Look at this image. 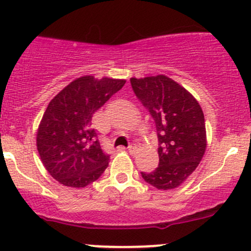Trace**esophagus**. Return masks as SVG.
Returning a JSON list of instances; mask_svg holds the SVG:
<instances>
[{"label": "esophagus", "mask_w": 251, "mask_h": 251, "mask_svg": "<svg viewBox=\"0 0 251 251\" xmlns=\"http://www.w3.org/2000/svg\"><path fill=\"white\" fill-rule=\"evenodd\" d=\"M126 150H128L130 153H134L136 151V146H133V145H130V146L126 148Z\"/></svg>", "instance_id": "esophagus-1"}]
</instances>
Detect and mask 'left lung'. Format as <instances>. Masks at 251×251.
<instances>
[{
    "label": "left lung",
    "instance_id": "obj_1",
    "mask_svg": "<svg viewBox=\"0 0 251 251\" xmlns=\"http://www.w3.org/2000/svg\"><path fill=\"white\" fill-rule=\"evenodd\" d=\"M131 88L148 110L157 129L159 164L141 172L157 189H174L198 168L206 151L204 116L196 99L165 75L130 79Z\"/></svg>",
    "mask_w": 251,
    "mask_h": 251
}]
</instances>
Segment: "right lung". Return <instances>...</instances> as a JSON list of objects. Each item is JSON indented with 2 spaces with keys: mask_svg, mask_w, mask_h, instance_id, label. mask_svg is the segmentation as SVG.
<instances>
[{
  "mask_svg": "<svg viewBox=\"0 0 251 251\" xmlns=\"http://www.w3.org/2000/svg\"><path fill=\"white\" fill-rule=\"evenodd\" d=\"M125 83V80L82 76L48 105L37 133V148L45 169L61 184L83 188L107 168L110 155L100 146L92 117Z\"/></svg>",
  "mask_w": 251,
  "mask_h": 251,
  "instance_id": "add662e5",
  "label": "right lung"
}]
</instances>
